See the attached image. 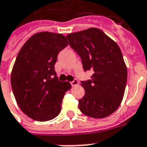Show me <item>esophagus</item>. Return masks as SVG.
Here are the masks:
<instances>
[{
	"label": "esophagus",
	"mask_w": 147,
	"mask_h": 147,
	"mask_svg": "<svg viewBox=\"0 0 147 147\" xmlns=\"http://www.w3.org/2000/svg\"><path fill=\"white\" fill-rule=\"evenodd\" d=\"M71 86H76L79 85V82L77 79H74L72 82H71Z\"/></svg>",
	"instance_id": "34e87169"
}]
</instances>
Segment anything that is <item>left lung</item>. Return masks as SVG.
Listing matches in <instances>:
<instances>
[{"label": "left lung", "instance_id": "obj_1", "mask_svg": "<svg viewBox=\"0 0 147 147\" xmlns=\"http://www.w3.org/2000/svg\"><path fill=\"white\" fill-rule=\"evenodd\" d=\"M66 37L81 57L85 71H93L91 79L81 81L85 95L79 100V110L91 118L109 116L120 106L127 82V68L119 47L96 28Z\"/></svg>", "mask_w": 147, "mask_h": 147}]
</instances>
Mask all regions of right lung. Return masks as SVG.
<instances>
[{
  "mask_svg": "<svg viewBox=\"0 0 147 147\" xmlns=\"http://www.w3.org/2000/svg\"><path fill=\"white\" fill-rule=\"evenodd\" d=\"M68 44L64 35L39 32L27 40L16 57L11 76L13 93L22 112L33 120L50 121L61 112L63 97L71 86L58 80L54 65Z\"/></svg>",
  "mask_w": 147,
  "mask_h": 147,
  "instance_id": "1",
  "label": "right lung"
}]
</instances>
